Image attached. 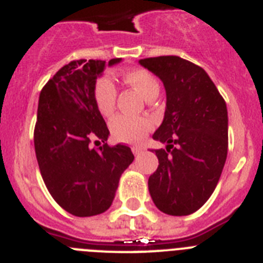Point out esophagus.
<instances>
[{
	"mask_svg": "<svg viewBox=\"0 0 263 263\" xmlns=\"http://www.w3.org/2000/svg\"><path fill=\"white\" fill-rule=\"evenodd\" d=\"M132 150H133L134 154L139 155V154H142V153L145 152V147H143V146H134V147L132 148Z\"/></svg>",
	"mask_w": 263,
	"mask_h": 263,
	"instance_id": "obj_1",
	"label": "esophagus"
}]
</instances>
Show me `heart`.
<instances>
[{
    "mask_svg": "<svg viewBox=\"0 0 263 263\" xmlns=\"http://www.w3.org/2000/svg\"><path fill=\"white\" fill-rule=\"evenodd\" d=\"M126 84L136 88L146 100L157 97L159 93V81L147 69L137 68L122 73ZM93 99L100 113L105 117L113 115L117 100V89L109 76H101L96 80L93 88ZM111 133L121 142L138 143L152 129L150 121L145 117L117 116L110 122Z\"/></svg>",
    "mask_w": 263,
    "mask_h": 263,
    "instance_id": "1",
    "label": "heart"
}]
</instances>
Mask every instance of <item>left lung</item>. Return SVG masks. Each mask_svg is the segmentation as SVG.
I'll return each mask as SVG.
<instances>
[{
    "label": "left lung",
    "mask_w": 263,
    "mask_h": 263,
    "mask_svg": "<svg viewBox=\"0 0 263 263\" xmlns=\"http://www.w3.org/2000/svg\"><path fill=\"white\" fill-rule=\"evenodd\" d=\"M166 89L163 122L153 138L158 168L148 191L166 215L187 216L205 204L221 176L228 154V110L224 99L201 67L179 57L141 59Z\"/></svg>",
    "instance_id": "8db88e82"
}]
</instances>
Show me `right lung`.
Listing matches in <instances>:
<instances>
[{"instance_id": "1", "label": "right lung", "mask_w": 263, "mask_h": 263, "mask_svg": "<svg viewBox=\"0 0 263 263\" xmlns=\"http://www.w3.org/2000/svg\"><path fill=\"white\" fill-rule=\"evenodd\" d=\"M121 58L110 59L115 66ZM106 63L73 60L47 81L39 96L34 146L46 187L63 210L79 217L105 212L118 182L134 160L130 147L109 146V130L93 99ZM95 140L104 142L90 147Z\"/></svg>"}]
</instances>
